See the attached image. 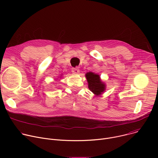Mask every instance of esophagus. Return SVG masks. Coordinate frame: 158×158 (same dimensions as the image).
I'll return each instance as SVG.
<instances>
[{"instance_id": "esophagus-1", "label": "esophagus", "mask_w": 158, "mask_h": 158, "mask_svg": "<svg viewBox=\"0 0 158 158\" xmlns=\"http://www.w3.org/2000/svg\"><path fill=\"white\" fill-rule=\"evenodd\" d=\"M72 72L74 74H78L79 73V69L78 67H73V68H72Z\"/></svg>"}]
</instances>
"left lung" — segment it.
Instances as JSON below:
<instances>
[{"instance_id": "left-lung-1", "label": "left lung", "mask_w": 158, "mask_h": 158, "mask_svg": "<svg viewBox=\"0 0 158 158\" xmlns=\"http://www.w3.org/2000/svg\"><path fill=\"white\" fill-rule=\"evenodd\" d=\"M88 82V87L95 95L99 96L103 93L106 90V85L101 80L99 75L92 72L85 74Z\"/></svg>"}]
</instances>
